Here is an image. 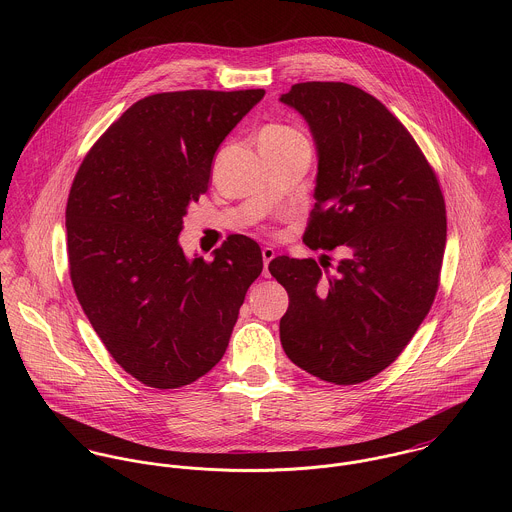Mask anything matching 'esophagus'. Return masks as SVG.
<instances>
[{"label": "esophagus", "mask_w": 512, "mask_h": 512, "mask_svg": "<svg viewBox=\"0 0 512 512\" xmlns=\"http://www.w3.org/2000/svg\"><path fill=\"white\" fill-rule=\"evenodd\" d=\"M274 256H276V250L274 248H270V246H264L262 248V258H264V276L268 278L270 274H268V264L274 260Z\"/></svg>", "instance_id": "1"}]
</instances>
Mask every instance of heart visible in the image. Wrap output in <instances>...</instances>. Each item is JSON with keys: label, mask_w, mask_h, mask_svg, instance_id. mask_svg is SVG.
Wrapping results in <instances>:
<instances>
[{"label": "heart", "mask_w": 512, "mask_h": 512, "mask_svg": "<svg viewBox=\"0 0 512 512\" xmlns=\"http://www.w3.org/2000/svg\"><path fill=\"white\" fill-rule=\"evenodd\" d=\"M268 134H276V136H288V134H297L292 128H286V126H270L266 130Z\"/></svg>", "instance_id": "1"}]
</instances>
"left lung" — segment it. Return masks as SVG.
Returning a JSON list of instances; mask_svg holds the SVG:
<instances>
[{"instance_id": "obj_1", "label": "left lung", "mask_w": 512, "mask_h": 512, "mask_svg": "<svg viewBox=\"0 0 512 512\" xmlns=\"http://www.w3.org/2000/svg\"><path fill=\"white\" fill-rule=\"evenodd\" d=\"M280 102L303 116L317 149L303 242L341 254L327 273V254L321 267L270 262L290 295L280 341L309 374L359 384L398 359L434 303L447 234L438 177L398 118L357 86L299 82Z\"/></svg>"}]
</instances>
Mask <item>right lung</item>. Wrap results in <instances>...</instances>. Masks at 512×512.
Masks as SVG:
<instances>
[{"label":"right lung","mask_w":512,"mask_h":512,"mask_svg":"<svg viewBox=\"0 0 512 512\" xmlns=\"http://www.w3.org/2000/svg\"><path fill=\"white\" fill-rule=\"evenodd\" d=\"M264 90H183L130 106L86 153L67 203L74 292L112 359L151 388L219 363L262 250L232 234L213 260L179 234L209 189L213 157Z\"/></svg>","instance_id":"right-lung-1"}]
</instances>
